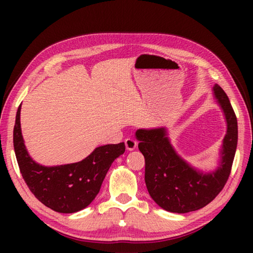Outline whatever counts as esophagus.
<instances>
[{"label":"esophagus","instance_id":"34e87169","mask_svg":"<svg viewBox=\"0 0 253 253\" xmlns=\"http://www.w3.org/2000/svg\"><path fill=\"white\" fill-rule=\"evenodd\" d=\"M125 145H126L127 151H134V149L137 146V142H136L135 139H132V138H127L125 140Z\"/></svg>","mask_w":253,"mask_h":253}]
</instances>
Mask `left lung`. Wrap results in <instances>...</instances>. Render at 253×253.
Masks as SVG:
<instances>
[{
  "mask_svg": "<svg viewBox=\"0 0 253 253\" xmlns=\"http://www.w3.org/2000/svg\"><path fill=\"white\" fill-rule=\"evenodd\" d=\"M213 97L226 124L216 168L202 170L178 155L166 127L139 128L135 132L145 157V183L158 207L173 213L196 211L208 205L228 181L238 144V122L226 93L213 85Z\"/></svg>",
  "mask_w": 253,
  "mask_h": 253,
  "instance_id": "1",
  "label": "left lung"
}]
</instances>
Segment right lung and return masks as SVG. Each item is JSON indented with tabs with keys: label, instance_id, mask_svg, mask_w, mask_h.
<instances>
[{
	"label": "right lung",
	"instance_id": "add662e5",
	"mask_svg": "<svg viewBox=\"0 0 253 253\" xmlns=\"http://www.w3.org/2000/svg\"><path fill=\"white\" fill-rule=\"evenodd\" d=\"M21 106L13 130L14 152L21 174L34 196L59 213H75L90 204L99 193L102 181L117 157L125 152V144L96 147L83 161L65 165L45 166L30 156L21 130Z\"/></svg>",
	"mask_w": 253,
	"mask_h": 253
}]
</instances>
